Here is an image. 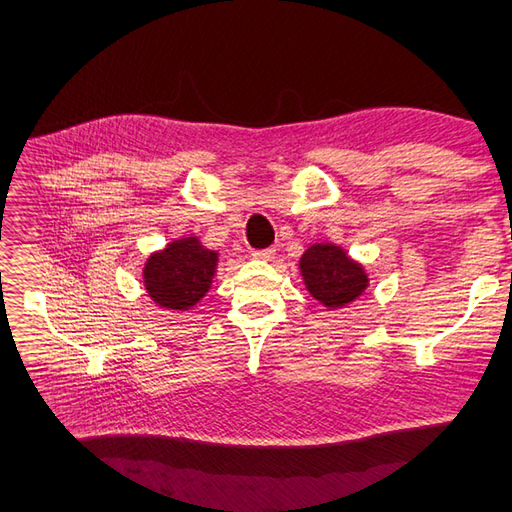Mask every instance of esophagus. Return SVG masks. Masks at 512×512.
<instances>
[{"instance_id": "obj_1", "label": "esophagus", "mask_w": 512, "mask_h": 512, "mask_svg": "<svg viewBox=\"0 0 512 512\" xmlns=\"http://www.w3.org/2000/svg\"><path fill=\"white\" fill-rule=\"evenodd\" d=\"M277 250L275 248H264V250H253V259L257 262H270V259H275Z\"/></svg>"}]
</instances>
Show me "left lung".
Returning a JSON list of instances; mask_svg holds the SVG:
<instances>
[{
	"label": "left lung",
	"mask_w": 512,
	"mask_h": 512,
	"mask_svg": "<svg viewBox=\"0 0 512 512\" xmlns=\"http://www.w3.org/2000/svg\"><path fill=\"white\" fill-rule=\"evenodd\" d=\"M299 275L314 301L325 310L347 308L369 288V275L361 262L334 242H317L299 257Z\"/></svg>",
	"instance_id": "left-lung-1"
}]
</instances>
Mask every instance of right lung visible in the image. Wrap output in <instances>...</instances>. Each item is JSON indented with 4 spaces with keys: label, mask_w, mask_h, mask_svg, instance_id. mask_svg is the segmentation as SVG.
<instances>
[{
    "label": "right lung",
    "mask_w": 512,
    "mask_h": 512,
    "mask_svg": "<svg viewBox=\"0 0 512 512\" xmlns=\"http://www.w3.org/2000/svg\"><path fill=\"white\" fill-rule=\"evenodd\" d=\"M217 264V250L206 248L198 235H182L145 259L143 288L156 306L189 312L211 290Z\"/></svg>",
    "instance_id": "obj_1"
}]
</instances>
